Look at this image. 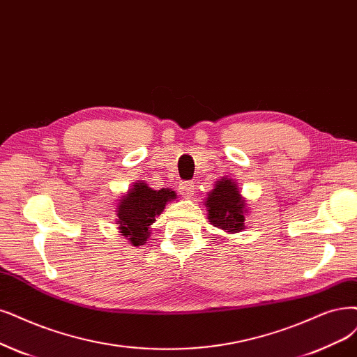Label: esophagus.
I'll return each instance as SVG.
<instances>
[{
	"mask_svg": "<svg viewBox=\"0 0 357 357\" xmlns=\"http://www.w3.org/2000/svg\"><path fill=\"white\" fill-rule=\"evenodd\" d=\"M194 191H195V188H194V183L192 182H182L181 185H179V192H181V195L182 197H187V199H191V197L194 195Z\"/></svg>",
	"mask_w": 357,
	"mask_h": 357,
	"instance_id": "esophagus-1",
	"label": "esophagus"
}]
</instances>
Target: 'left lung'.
Listing matches in <instances>:
<instances>
[{"label":"left lung","mask_w":357,"mask_h":357,"mask_svg":"<svg viewBox=\"0 0 357 357\" xmlns=\"http://www.w3.org/2000/svg\"><path fill=\"white\" fill-rule=\"evenodd\" d=\"M207 195L204 204L207 207L208 222L213 227L231 234L244 229L245 200L232 179L222 178Z\"/></svg>","instance_id":"8db88e82"}]
</instances>
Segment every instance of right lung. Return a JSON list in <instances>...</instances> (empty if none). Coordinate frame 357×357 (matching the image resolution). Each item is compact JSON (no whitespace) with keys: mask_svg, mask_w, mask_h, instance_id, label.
<instances>
[{"mask_svg":"<svg viewBox=\"0 0 357 357\" xmlns=\"http://www.w3.org/2000/svg\"><path fill=\"white\" fill-rule=\"evenodd\" d=\"M176 199L169 188L153 190L142 181H137L117 204V225L132 245H142L150 236V225L163 212L165 206Z\"/></svg>","mask_w":357,"mask_h":357,"instance_id":"obj_1","label":"right lung"}]
</instances>
